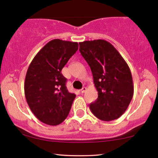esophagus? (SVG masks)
Wrapping results in <instances>:
<instances>
[{
  "instance_id": "obj_1",
  "label": "esophagus",
  "mask_w": 158,
  "mask_h": 158,
  "mask_svg": "<svg viewBox=\"0 0 158 158\" xmlns=\"http://www.w3.org/2000/svg\"><path fill=\"white\" fill-rule=\"evenodd\" d=\"M86 89H87V88H86L85 87H83V88H82V89L81 90V92L82 93V94H83V93H85V92Z\"/></svg>"
}]
</instances>
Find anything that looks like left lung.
<instances>
[{"mask_svg": "<svg viewBox=\"0 0 158 158\" xmlns=\"http://www.w3.org/2000/svg\"><path fill=\"white\" fill-rule=\"evenodd\" d=\"M79 50L89 64L98 98L90 104L99 119L109 122L126 111L134 94L128 64L111 43L103 40L80 42Z\"/></svg>", "mask_w": 158, "mask_h": 158, "instance_id": "left-lung-1", "label": "left lung"}]
</instances>
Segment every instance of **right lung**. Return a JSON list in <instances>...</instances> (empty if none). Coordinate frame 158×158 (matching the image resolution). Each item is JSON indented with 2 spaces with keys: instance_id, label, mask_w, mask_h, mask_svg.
I'll return each mask as SVG.
<instances>
[{
  "instance_id": "add662e5",
  "label": "right lung",
  "mask_w": 158,
  "mask_h": 158,
  "mask_svg": "<svg viewBox=\"0 0 158 158\" xmlns=\"http://www.w3.org/2000/svg\"><path fill=\"white\" fill-rule=\"evenodd\" d=\"M77 49V42L52 40L40 49L28 68L26 99L32 113L44 124L56 126L68 116L76 96L68 92L61 71Z\"/></svg>"
}]
</instances>
